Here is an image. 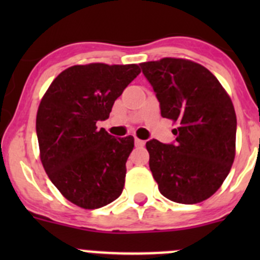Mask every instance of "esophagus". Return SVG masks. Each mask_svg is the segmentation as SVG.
<instances>
[{
	"mask_svg": "<svg viewBox=\"0 0 260 260\" xmlns=\"http://www.w3.org/2000/svg\"><path fill=\"white\" fill-rule=\"evenodd\" d=\"M135 143H136V146L137 147H143L145 146V141L143 140H140V138H135Z\"/></svg>",
	"mask_w": 260,
	"mask_h": 260,
	"instance_id": "obj_1",
	"label": "esophagus"
}]
</instances>
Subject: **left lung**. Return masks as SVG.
Segmentation results:
<instances>
[{"mask_svg":"<svg viewBox=\"0 0 260 260\" xmlns=\"http://www.w3.org/2000/svg\"><path fill=\"white\" fill-rule=\"evenodd\" d=\"M161 115L177 123L176 140H149V170L165 198L198 204L214 195L235 157L237 115L232 99L206 68L165 57L141 64Z\"/></svg>","mask_w":260,"mask_h":260,"instance_id":"1","label":"left lung"}]
</instances>
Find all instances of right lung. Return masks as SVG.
Listing matches in <instances>:
<instances>
[{
  "instance_id": "right-lung-1",
  "label": "right lung",
  "mask_w": 260,
  "mask_h": 260,
  "mask_svg": "<svg viewBox=\"0 0 260 260\" xmlns=\"http://www.w3.org/2000/svg\"><path fill=\"white\" fill-rule=\"evenodd\" d=\"M140 73L136 64L74 65L41 99L36 115L41 162L55 187L80 208L99 209L122 193L135 140L113 137L96 123L108 119L115 99Z\"/></svg>"
}]
</instances>
